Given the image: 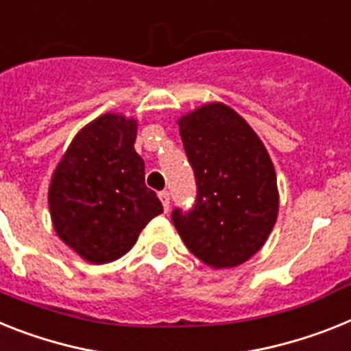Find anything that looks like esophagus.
Wrapping results in <instances>:
<instances>
[{"mask_svg":"<svg viewBox=\"0 0 351 351\" xmlns=\"http://www.w3.org/2000/svg\"><path fill=\"white\" fill-rule=\"evenodd\" d=\"M158 198H160L162 205H164V210H169V193H167V191H162V193H158Z\"/></svg>","mask_w":351,"mask_h":351,"instance_id":"esophagus-1","label":"esophagus"}]
</instances>
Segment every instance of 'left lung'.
I'll list each match as a JSON object with an SVG mask.
<instances>
[{
    "label": "left lung",
    "instance_id": "left-lung-1",
    "mask_svg": "<svg viewBox=\"0 0 351 351\" xmlns=\"http://www.w3.org/2000/svg\"><path fill=\"white\" fill-rule=\"evenodd\" d=\"M198 196L173 223L203 264L228 269L266 244L278 217L275 166L252 126L221 101L205 103L178 119Z\"/></svg>",
    "mask_w": 351,
    "mask_h": 351
}]
</instances>
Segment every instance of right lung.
I'll list each match as a JSON object with an SVG mask.
<instances>
[{
    "instance_id": "obj_1",
    "label": "right lung",
    "mask_w": 351,
    "mask_h": 351,
    "mask_svg": "<svg viewBox=\"0 0 351 351\" xmlns=\"http://www.w3.org/2000/svg\"><path fill=\"white\" fill-rule=\"evenodd\" d=\"M137 126V119L116 112L96 117L75 135L53 171V228L90 264L130 252L144 226L164 210L144 184V160L134 148Z\"/></svg>"
}]
</instances>
